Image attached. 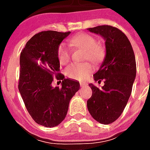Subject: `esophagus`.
<instances>
[{"instance_id": "1", "label": "esophagus", "mask_w": 150, "mask_h": 150, "mask_svg": "<svg viewBox=\"0 0 150 150\" xmlns=\"http://www.w3.org/2000/svg\"><path fill=\"white\" fill-rule=\"evenodd\" d=\"M87 83H80V87H81V88H83V87H86V86H87Z\"/></svg>"}]
</instances>
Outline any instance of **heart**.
<instances>
[{"mask_svg": "<svg viewBox=\"0 0 150 150\" xmlns=\"http://www.w3.org/2000/svg\"><path fill=\"white\" fill-rule=\"evenodd\" d=\"M71 44L75 48L85 50L84 60H89L93 64H100L104 58V48L97 44L94 37L88 34H79L71 38ZM58 59L62 65H65L71 59V51L64 42L61 43L58 48ZM92 71V67L89 62L71 63L66 69L67 77L76 80H83L88 78Z\"/></svg>", "mask_w": 150, "mask_h": 150, "instance_id": "heart-1", "label": "heart"}]
</instances>
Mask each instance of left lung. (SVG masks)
<instances>
[{
    "mask_svg": "<svg viewBox=\"0 0 150 150\" xmlns=\"http://www.w3.org/2000/svg\"><path fill=\"white\" fill-rule=\"evenodd\" d=\"M105 40L106 54L102 64L93 75L98 83L104 79L100 89L89 86L92 96L87 102L91 116L103 125L114 122L121 115L128 103L136 78V59L131 43L122 31L111 25L89 28Z\"/></svg>",
    "mask_w": 150,
    "mask_h": 150,
    "instance_id": "1",
    "label": "left lung"
}]
</instances>
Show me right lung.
<instances>
[{
	"instance_id": "obj_1",
	"label": "right lung",
	"mask_w": 150,
	"mask_h": 150,
	"mask_svg": "<svg viewBox=\"0 0 150 150\" xmlns=\"http://www.w3.org/2000/svg\"><path fill=\"white\" fill-rule=\"evenodd\" d=\"M71 32L47 30L29 40L20 55L18 89L25 108L38 125L51 128L65 119L79 83L59 74L58 48ZM62 79V88H53L52 76Z\"/></svg>"
}]
</instances>
